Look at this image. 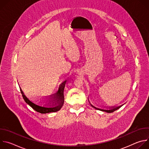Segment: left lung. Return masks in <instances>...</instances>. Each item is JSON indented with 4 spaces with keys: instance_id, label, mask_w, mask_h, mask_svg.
Returning <instances> with one entry per match:
<instances>
[{
    "instance_id": "left-lung-1",
    "label": "left lung",
    "mask_w": 149,
    "mask_h": 149,
    "mask_svg": "<svg viewBox=\"0 0 149 149\" xmlns=\"http://www.w3.org/2000/svg\"><path fill=\"white\" fill-rule=\"evenodd\" d=\"M89 102H90V105L92 106L93 107H94V109H97V110H101V111H102L107 112V113H113V112H114V111H116V110H118V109H120V108L121 107V106H122V105H121V106H119V107H115V108H113V109H109V110H103V109H98V108L95 107V106H94L93 104H91V103L90 102V101H89Z\"/></svg>"
}]
</instances>
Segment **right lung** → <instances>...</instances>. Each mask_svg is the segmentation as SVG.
<instances>
[{"mask_svg":"<svg viewBox=\"0 0 149 149\" xmlns=\"http://www.w3.org/2000/svg\"><path fill=\"white\" fill-rule=\"evenodd\" d=\"M65 81L62 82L59 87L58 91L54 94L53 97H47L45 99H39L33 101L28 98L24 93L22 90L20 88V92L25 101L31 107L38 113L41 114H46L52 112H56L61 110L64 102V96H63V90L65 87ZM51 100L50 103L47 104L49 99ZM37 99V98H36Z\"/></svg>","mask_w":149,"mask_h":149,"instance_id":"1","label":"right lung"}]
</instances>
